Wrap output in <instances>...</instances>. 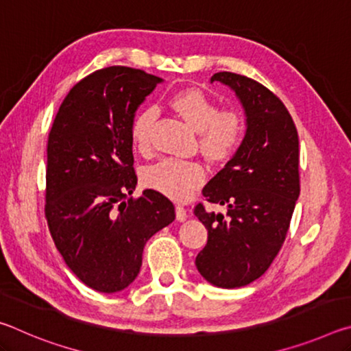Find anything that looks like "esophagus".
<instances>
[{
    "mask_svg": "<svg viewBox=\"0 0 351 351\" xmlns=\"http://www.w3.org/2000/svg\"><path fill=\"white\" fill-rule=\"evenodd\" d=\"M187 217H189V215H187V209H186V207L178 204V206H176V219H178V221H186Z\"/></svg>",
    "mask_w": 351,
    "mask_h": 351,
    "instance_id": "esophagus-1",
    "label": "esophagus"
}]
</instances>
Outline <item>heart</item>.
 <instances>
[{
  "label": "heart",
  "mask_w": 351,
  "mask_h": 351,
  "mask_svg": "<svg viewBox=\"0 0 351 351\" xmlns=\"http://www.w3.org/2000/svg\"><path fill=\"white\" fill-rule=\"evenodd\" d=\"M170 108L187 125L199 133V147L213 161L232 156L245 138V121L237 111H218V105L197 88L178 91L169 100ZM156 119L153 108H142L132 122V141L139 152L150 145L152 128ZM204 180V169L199 162L164 159L145 171L144 181L150 189L171 199L184 201Z\"/></svg>",
  "instance_id": "obj_1"
}]
</instances>
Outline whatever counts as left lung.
I'll list each match as a JSON object with an SVG mask.
<instances>
[{"mask_svg":"<svg viewBox=\"0 0 351 351\" xmlns=\"http://www.w3.org/2000/svg\"><path fill=\"white\" fill-rule=\"evenodd\" d=\"M213 82L235 93L246 132L203 189L207 201L228 207L226 215L195 207L209 235L195 265L209 283L232 289L263 276L283 245L300 195L299 136L287 106L261 83L226 71Z\"/></svg>","mask_w":351,"mask_h":351,"instance_id":"8db88e82","label":"left lung"}]
</instances>
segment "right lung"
<instances>
[{
	"mask_svg": "<svg viewBox=\"0 0 351 351\" xmlns=\"http://www.w3.org/2000/svg\"><path fill=\"white\" fill-rule=\"evenodd\" d=\"M162 82L134 68L99 69L68 93L47 139L49 232L68 268L99 293L132 285L145 243L175 219L173 203L156 190L125 201L138 184L130 128Z\"/></svg>",
	"mask_w": 351,
	"mask_h": 351,
	"instance_id": "obj_1",
	"label": "right lung"
}]
</instances>
